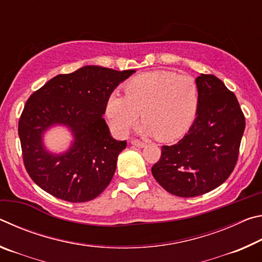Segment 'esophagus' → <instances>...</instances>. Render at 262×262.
I'll return each instance as SVG.
<instances>
[{
  "label": "esophagus",
  "instance_id": "1",
  "mask_svg": "<svg viewBox=\"0 0 262 262\" xmlns=\"http://www.w3.org/2000/svg\"><path fill=\"white\" fill-rule=\"evenodd\" d=\"M132 144L135 145V147H137V148H143V147H145L144 142L139 141V140H133V141H132Z\"/></svg>",
  "mask_w": 262,
  "mask_h": 262
}]
</instances>
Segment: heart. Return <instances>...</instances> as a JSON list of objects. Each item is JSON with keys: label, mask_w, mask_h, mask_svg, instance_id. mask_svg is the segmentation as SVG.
Listing matches in <instances>:
<instances>
[{"label": "heart", "mask_w": 262, "mask_h": 262, "mask_svg": "<svg viewBox=\"0 0 262 262\" xmlns=\"http://www.w3.org/2000/svg\"><path fill=\"white\" fill-rule=\"evenodd\" d=\"M199 107V89L194 78L168 70H156L132 78L125 97L112 95L106 117L117 134L125 136L142 115L143 132L162 141L183 136Z\"/></svg>", "instance_id": "1"}]
</instances>
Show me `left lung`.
<instances>
[{
	"label": "left lung",
	"mask_w": 262,
	"mask_h": 262,
	"mask_svg": "<svg viewBox=\"0 0 262 262\" xmlns=\"http://www.w3.org/2000/svg\"><path fill=\"white\" fill-rule=\"evenodd\" d=\"M196 118L183 139L163 145L154 178L180 198L206 194L227 180L236 166L245 117L236 96L214 75L201 74Z\"/></svg>",
	"instance_id": "obj_1"
}]
</instances>
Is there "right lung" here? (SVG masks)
<instances>
[{
    "label": "right lung",
    "mask_w": 262,
    "mask_h": 262,
    "mask_svg": "<svg viewBox=\"0 0 262 262\" xmlns=\"http://www.w3.org/2000/svg\"><path fill=\"white\" fill-rule=\"evenodd\" d=\"M134 73L85 66L57 75L31 95L18 135L25 168L39 187L69 202L90 201L107 187L127 142L111 136L103 114L114 89ZM53 125L72 132L66 153H51L43 145V134Z\"/></svg>",
    "instance_id": "obj_1"
}]
</instances>
